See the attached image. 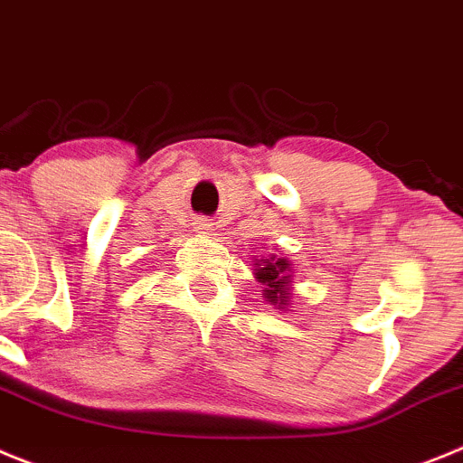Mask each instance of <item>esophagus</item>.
Segmentation results:
<instances>
[{
    "instance_id": "esophagus-1",
    "label": "esophagus",
    "mask_w": 463,
    "mask_h": 463,
    "mask_svg": "<svg viewBox=\"0 0 463 463\" xmlns=\"http://www.w3.org/2000/svg\"><path fill=\"white\" fill-rule=\"evenodd\" d=\"M195 228H198V232H207L212 231V222L210 219H198V222H195Z\"/></svg>"
}]
</instances>
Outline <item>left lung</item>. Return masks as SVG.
Returning a JSON list of instances; mask_svg holds the SVG:
<instances>
[{
	"mask_svg": "<svg viewBox=\"0 0 463 463\" xmlns=\"http://www.w3.org/2000/svg\"><path fill=\"white\" fill-rule=\"evenodd\" d=\"M256 277L258 281L262 283V295L269 299L272 304H279V307H286L290 298L288 283H290V274H288V260L286 258H265L260 262H256Z\"/></svg>",
	"mask_w": 463,
	"mask_h": 463,
	"instance_id": "left-lung-1",
	"label": "left lung"
}]
</instances>
